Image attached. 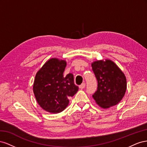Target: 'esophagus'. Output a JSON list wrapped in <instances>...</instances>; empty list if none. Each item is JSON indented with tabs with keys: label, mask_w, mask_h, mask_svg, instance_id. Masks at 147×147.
<instances>
[{
	"label": "esophagus",
	"mask_w": 147,
	"mask_h": 147,
	"mask_svg": "<svg viewBox=\"0 0 147 147\" xmlns=\"http://www.w3.org/2000/svg\"><path fill=\"white\" fill-rule=\"evenodd\" d=\"M85 86H86L85 83H83L82 84H80V85L79 86V88L80 89H84V88H85Z\"/></svg>",
	"instance_id": "esophagus-1"
}]
</instances>
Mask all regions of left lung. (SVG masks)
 <instances>
[{
    "label": "left lung",
    "mask_w": 147,
    "mask_h": 147,
    "mask_svg": "<svg viewBox=\"0 0 147 147\" xmlns=\"http://www.w3.org/2000/svg\"><path fill=\"white\" fill-rule=\"evenodd\" d=\"M92 69L97 80V91L92 94L96 103L102 108H109L118 104L126 90L124 74L110 60L95 61Z\"/></svg>",
    "instance_id": "1"
}]
</instances>
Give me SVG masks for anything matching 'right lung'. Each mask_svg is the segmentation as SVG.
Wrapping results in <instances>:
<instances>
[{
  "label": "right lung",
  "mask_w": 147,
  "mask_h": 147,
  "mask_svg": "<svg viewBox=\"0 0 147 147\" xmlns=\"http://www.w3.org/2000/svg\"><path fill=\"white\" fill-rule=\"evenodd\" d=\"M65 67V61L52 58L35 75L34 95L40 106L48 112L57 113L63 111L69 103V98L78 90L72 74L63 75Z\"/></svg>",
  "instance_id": "1"
}]
</instances>
